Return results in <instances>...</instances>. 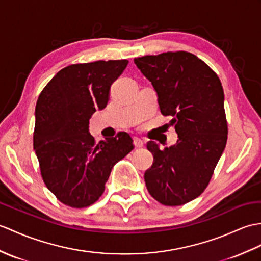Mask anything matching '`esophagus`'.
Segmentation results:
<instances>
[{
  "label": "esophagus",
  "instance_id": "1",
  "mask_svg": "<svg viewBox=\"0 0 261 261\" xmlns=\"http://www.w3.org/2000/svg\"><path fill=\"white\" fill-rule=\"evenodd\" d=\"M133 143H135V145H136L137 148H142L143 145H144V141L141 140V139L138 138V137L133 138Z\"/></svg>",
  "mask_w": 261,
  "mask_h": 261
}]
</instances>
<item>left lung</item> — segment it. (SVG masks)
Returning <instances> with one entry per match:
<instances>
[{
  "mask_svg": "<svg viewBox=\"0 0 261 261\" xmlns=\"http://www.w3.org/2000/svg\"><path fill=\"white\" fill-rule=\"evenodd\" d=\"M152 84L160 111L178 135L177 143L147 148L153 163L144 172L147 189L156 201L181 205L199 197L208 186L226 148L228 126L225 94L219 77L195 54L167 52L135 59Z\"/></svg>",
  "mask_w": 261,
  "mask_h": 261,
  "instance_id": "1",
  "label": "left lung"
}]
</instances>
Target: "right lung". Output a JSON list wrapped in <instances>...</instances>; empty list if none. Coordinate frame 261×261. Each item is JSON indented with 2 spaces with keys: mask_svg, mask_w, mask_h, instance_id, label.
Masks as SVG:
<instances>
[{
  "mask_svg": "<svg viewBox=\"0 0 261 261\" xmlns=\"http://www.w3.org/2000/svg\"><path fill=\"white\" fill-rule=\"evenodd\" d=\"M128 60L72 64L59 71L35 107L33 148L47 189L73 208L94 203L105 191L113 166L133 149L126 132L101 140L89 132V120L110 98L111 84Z\"/></svg>",
  "mask_w": 261,
  "mask_h": 261,
  "instance_id": "add662e5",
  "label": "right lung"
}]
</instances>
